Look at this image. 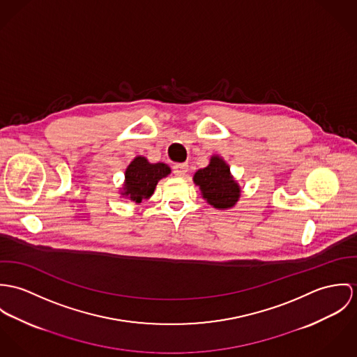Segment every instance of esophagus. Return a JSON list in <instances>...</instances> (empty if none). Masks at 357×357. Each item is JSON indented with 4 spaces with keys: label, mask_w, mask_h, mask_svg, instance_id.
Returning a JSON list of instances; mask_svg holds the SVG:
<instances>
[{
    "label": "esophagus",
    "mask_w": 357,
    "mask_h": 357,
    "mask_svg": "<svg viewBox=\"0 0 357 357\" xmlns=\"http://www.w3.org/2000/svg\"><path fill=\"white\" fill-rule=\"evenodd\" d=\"M174 174L176 175V176H185L186 174H188V171H189V165L188 164H176V165H174Z\"/></svg>",
    "instance_id": "esophagus-1"
}]
</instances>
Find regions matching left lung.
Returning <instances> with one entry per match:
<instances>
[{"instance_id":"obj_1","label":"left lung","mask_w":357,"mask_h":357,"mask_svg":"<svg viewBox=\"0 0 357 357\" xmlns=\"http://www.w3.org/2000/svg\"><path fill=\"white\" fill-rule=\"evenodd\" d=\"M206 202L218 209L233 208L241 196V188L234 181L230 167L219 156H212L205 168L193 176Z\"/></svg>"}]
</instances>
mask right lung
Returning <instances> with one entry per match:
<instances>
[{
    "mask_svg": "<svg viewBox=\"0 0 357 357\" xmlns=\"http://www.w3.org/2000/svg\"><path fill=\"white\" fill-rule=\"evenodd\" d=\"M169 172L171 168L164 162L152 164L146 158L137 156L126 169L121 196L139 204L153 195L158 182Z\"/></svg>",
    "mask_w": 357,
    "mask_h": 357,
    "instance_id": "1",
    "label": "right lung"
}]
</instances>
